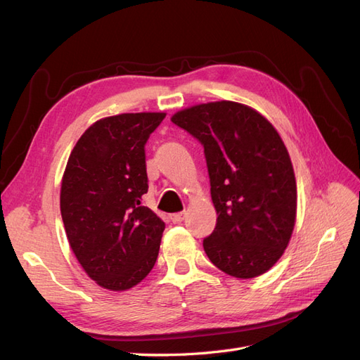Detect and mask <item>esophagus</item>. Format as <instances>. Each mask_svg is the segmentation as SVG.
Listing matches in <instances>:
<instances>
[{"instance_id": "34e87169", "label": "esophagus", "mask_w": 360, "mask_h": 360, "mask_svg": "<svg viewBox=\"0 0 360 360\" xmlns=\"http://www.w3.org/2000/svg\"><path fill=\"white\" fill-rule=\"evenodd\" d=\"M184 216H186V213L184 212H179V213H172L171 216H169V219L174 222V224H180L183 219H184Z\"/></svg>"}]
</instances>
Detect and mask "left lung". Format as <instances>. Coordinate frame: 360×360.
I'll use <instances>...</instances> for the list:
<instances>
[{"label":"left lung","mask_w":360,"mask_h":360,"mask_svg":"<svg viewBox=\"0 0 360 360\" xmlns=\"http://www.w3.org/2000/svg\"><path fill=\"white\" fill-rule=\"evenodd\" d=\"M171 122L204 147L217 213L202 240L207 257L236 278L266 274L288 246L297 209L296 179L276 129L230 101L188 108Z\"/></svg>","instance_id":"left-lung-1"}]
</instances>
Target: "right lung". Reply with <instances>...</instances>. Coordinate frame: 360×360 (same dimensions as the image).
<instances>
[{"label": "right lung", "mask_w": 360, "mask_h": 360, "mask_svg": "<svg viewBox=\"0 0 360 360\" xmlns=\"http://www.w3.org/2000/svg\"><path fill=\"white\" fill-rule=\"evenodd\" d=\"M163 112L106 117L85 130L64 171L60 209L79 264L106 290L139 284L153 269L165 224L141 204L146 144Z\"/></svg>", "instance_id": "1"}]
</instances>
